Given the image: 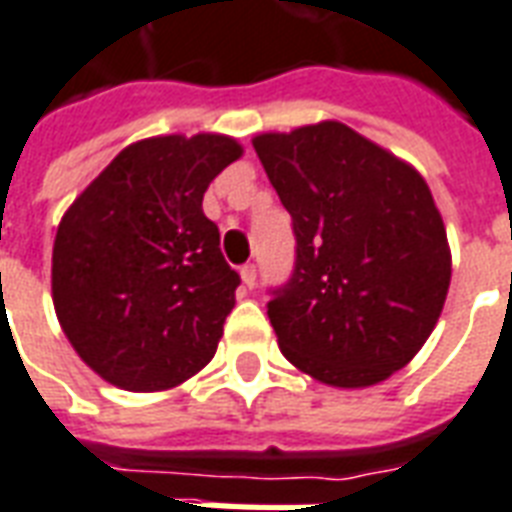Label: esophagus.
I'll list each match as a JSON object with an SVG mask.
<instances>
[{
  "instance_id": "1",
  "label": "esophagus",
  "mask_w": 512,
  "mask_h": 512,
  "mask_svg": "<svg viewBox=\"0 0 512 512\" xmlns=\"http://www.w3.org/2000/svg\"><path fill=\"white\" fill-rule=\"evenodd\" d=\"M240 275H242V283H245V286L248 288L256 286V264H245V267L240 270Z\"/></svg>"
}]
</instances>
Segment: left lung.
<instances>
[{"instance_id":"left-lung-1","label":"left lung","mask_w":512,"mask_h":512,"mask_svg":"<svg viewBox=\"0 0 512 512\" xmlns=\"http://www.w3.org/2000/svg\"><path fill=\"white\" fill-rule=\"evenodd\" d=\"M297 259L267 305L280 351L326 386H375L443 313L451 251L416 169L340 121L253 137Z\"/></svg>"}]
</instances>
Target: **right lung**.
<instances>
[{
    "label": "right lung",
    "instance_id": "1",
    "mask_svg": "<svg viewBox=\"0 0 512 512\" xmlns=\"http://www.w3.org/2000/svg\"><path fill=\"white\" fill-rule=\"evenodd\" d=\"M240 156L226 134L134 142L61 218L53 307L72 348L107 383L164 391L215 356L240 275L202 197Z\"/></svg>",
    "mask_w": 512,
    "mask_h": 512
}]
</instances>
